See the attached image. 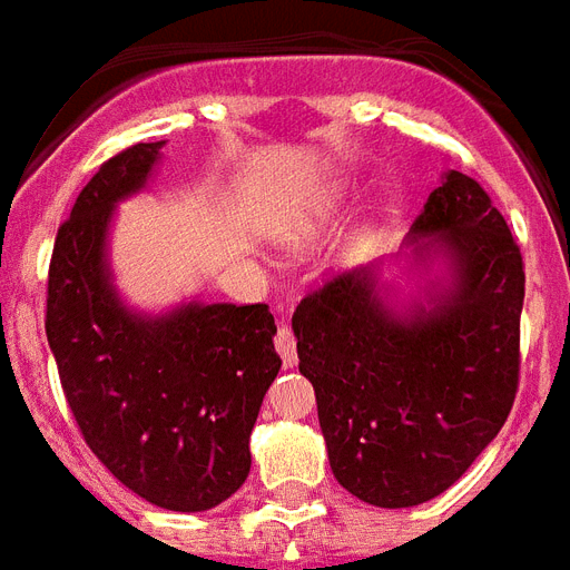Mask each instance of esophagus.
I'll list each match as a JSON object with an SVG mask.
<instances>
[{
	"label": "esophagus",
	"mask_w": 570,
	"mask_h": 570,
	"mask_svg": "<svg viewBox=\"0 0 570 570\" xmlns=\"http://www.w3.org/2000/svg\"><path fill=\"white\" fill-rule=\"evenodd\" d=\"M276 353L282 356L285 367H297V341H294V332L288 326L276 332Z\"/></svg>",
	"instance_id": "1"
}]
</instances>
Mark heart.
Instances as JSON below:
<instances>
[{
  "mask_svg": "<svg viewBox=\"0 0 570 570\" xmlns=\"http://www.w3.org/2000/svg\"><path fill=\"white\" fill-rule=\"evenodd\" d=\"M347 197H350L347 185H335V188L326 190V194L314 203L312 212H308L297 226H291L288 240H294V244H306V240H312L314 235L323 229V223L330 220L332 212H338V208L344 206V199Z\"/></svg>",
  "mask_w": 570,
  "mask_h": 570,
  "instance_id": "obj_1",
  "label": "heart"
}]
</instances>
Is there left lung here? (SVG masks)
<instances>
[{"label":"left lung","mask_w":570,"mask_h":570,"mask_svg":"<svg viewBox=\"0 0 570 570\" xmlns=\"http://www.w3.org/2000/svg\"><path fill=\"white\" fill-rule=\"evenodd\" d=\"M521 308V249L459 170L441 176L397 256L299 303V373L353 498L417 507L473 465L515 403Z\"/></svg>","instance_id":"1"}]
</instances>
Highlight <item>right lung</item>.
I'll list each match as a JSON object with an SVG mask.
<instances>
[{
	"mask_svg": "<svg viewBox=\"0 0 570 570\" xmlns=\"http://www.w3.org/2000/svg\"><path fill=\"white\" fill-rule=\"evenodd\" d=\"M167 140L105 161L58 229L47 338L81 435L153 507L206 512L247 480L249 432L276 380L271 308L126 303L111 267L117 206L149 188Z\"/></svg>",
	"mask_w": 570,
	"mask_h": 570,
	"instance_id": "1",
	"label": "right lung"
}]
</instances>
